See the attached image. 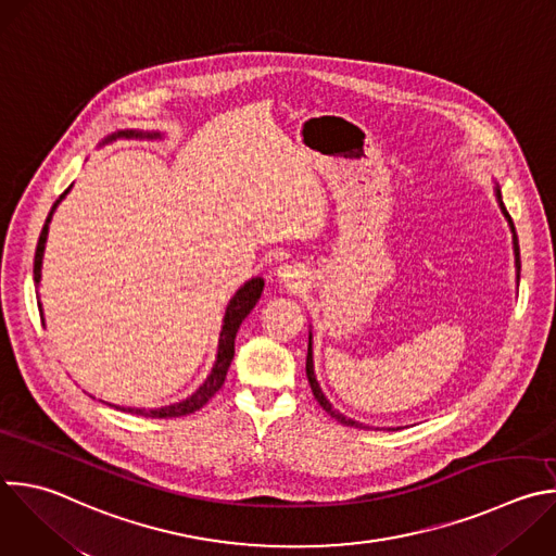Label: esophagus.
Masks as SVG:
<instances>
[{
  "instance_id": "1",
  "label": "esophagus",
  "mask_w": 556,
  "mask_h": 556,
  "mask_svg": "<svg viewBox=\"0 0 556 556\" xmlns=\"http://www.w3.org/2000/svg\"><path fill=\"white\" fill-rule=\"evenodd\" d=\"M279 279L281 283H286L292 290H299L305 286L307 279V270L301 264H286L279 268Z\"/></svg>"
}]
</instances>
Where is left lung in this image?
<instances>
[{
  "instance_id": "obj_1",
  "label": "left lung",
  "mask_w": 556,
  "mask_h": 556,
  "mask_svg": "<svg viewBox=\"0 0 556 556\" xmlns=\"http://www.w3.org/2000/svg\"><path fill=\"white\" fill-rule=\"evenodd\" d=\"M497 201H500V207H502V212H504V216L508 218V223H510V229H513V249H515V264H517V277H519V242H517V236H515V227H513V220H510V216H508V212H506V207H504V203H502V197H500V190H497ZM305 376H307V382H309V389H312V393H314V397H316V402L320 404V408L331 417V419H336L338 424H342V426H353V428H362L359 424H355L353 419H346L344 415H340L338 410H333L331 408V404L327 402V397L323 395V391H320V387H318V382H316V376H314V364H312V342L307 344V359H305Z\"/></svg>"
}]
</instances>
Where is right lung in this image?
<instances>
[{
  "label": "right lung",
  "mask_w": 556,
  "mask_h": 556,
  "mask_svg": "<svg viewBox=\"0 0 556 556\" xmlns=\"http://www.w3.org/2000/svg\"><path fill=\"white\" fill-rule=\"evenodd\" d=\"M124 135H132V132H124ZM70 190H65L59 201L52 205L48 218H46V225H43V231L39 236V242H37V253H35V283L39 286L41 281V262H43V249H46V238H48V227H50V220H52V214L56 210V205L65 199ZM262 290H264V279H251L242 290H238V294L231 299L229 307H227V316H225V325H223V331H220V344H218V357H216V364L212 368V376L205 380V384L185 402H178V404H172V406H165V408H159V410H139V408H119L115 406L117 410H124V413H130V415H137V417H150V419H172V417H185V415H192L197 410H201L225 384V378H227V371L231 366V359H233V353H236V333L242 325V320L251 314V309L255 307V303L260 301L262 296Z\"/></svg>",
  "instance_id": "add662e5"
}]
</instances>
